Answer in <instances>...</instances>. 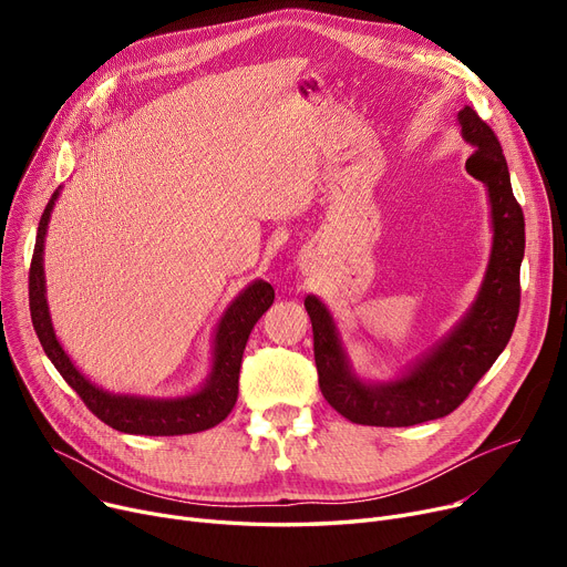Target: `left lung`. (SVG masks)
I'll return each mask as SVG.
<instances>
[{
	"instance_id": "8db88e82",
	"label": "left lung",
	"mask_w": 567,
	"mask_h": 567,
	"mask_svg": "<svg viewBox=\"0 0 567 567\" xmlns=\"http://www.w3.org/2000/svg\"><path fill=\"white\" fill-rule=\"evenodd\" d=\"M462 137L473 144L466 172L487 186L492 206V255L478 299L464 319L406 374L365 383L351 372L336 321L317 296H308L319 389L347 421L374 427H409L455 411L508 344L519 315V266L524 212L513 195L511 172L494 131L473 107L457 114Z\"/></svg>"
}]
</instances>
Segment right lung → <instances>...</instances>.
I'll return each instance as SVG.
<instances>
[{
    "label": "right lung",
    "instance_id": "right-lung-1",
    "mask_svg": "<svg viewBox=\"0 0 567 567\" xmlns=\"http://www.w3.org/2000/svg\"><path fill=\"white\" fill-rule=\"evenodd\" d=\"M59 197V190L52 193L45 212L39 223L37 246L32 266H29V310H32L34 331L43 344L48 359L56 372L66 379L71 389L82 398L86 409L105 425L144 436H178L195 434L202 430L223 423L238 398V372H241L244 349L248 336L257 319L271 308L276 291L274 287L255 280L241 293L236 296L231 306L220 317L214 340V365L206 383L199 391L186 398L156 400V398H137V395H112L96 383L89 381L69 359L64 347L59 344L45 299V274H43V244L50 223L52 206Z\"/></svg>",
    "mask_w": 567,
    "mask_h": 567
}]
</instances>
